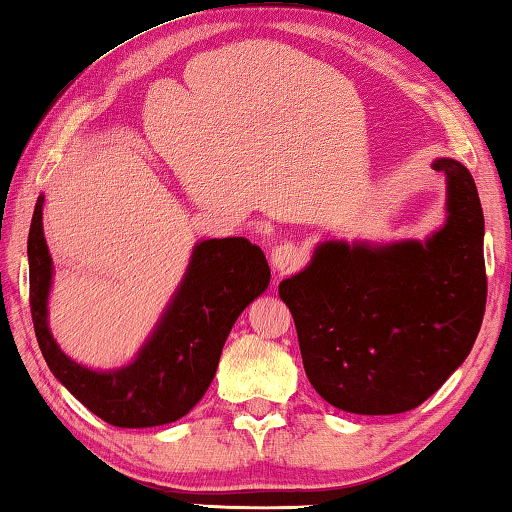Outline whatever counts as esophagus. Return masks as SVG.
Instances as JSON below:
<instances>
[{
	"instance_id": "1",
	"label": "esophagus",
	"mask_w": 512,
	"mask_h": 512,
	"mask_svg": "<svg viewBox=\"0 0 512 512\" xmlns=\"http://www.w3.org/2000/svg\"><path fill=\"white\" fill-rule=\"evenodd\" d=\"M271 264L280 275L298 271V268L305 264V250L298 244H293V241H284V244H277L273 248Z\"/></svg>"
}]
</instances>
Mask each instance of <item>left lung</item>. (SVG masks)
Here are the masks:
<instances>
[{
    "mask_svg": "<svg viewBox=\"0 0 512 512\" xmlns=\"http://www.w3.org/2000/svg\"><path fill=\"white\" fill-rule=\"evenodd\" d=\"M447 223L431 239L372 248L325 241L280 282L316 393L336 409L391 415L420 406L461 366L488 298L483 210L461 162L440 158Z\"/></svg>",
    "mask_w": 512,
    "mask_h": 512,
    "instance_id": "left-lung-1",
    "label": "left lung"
}]
</instances>
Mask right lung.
<instances>
[{"label":"right lung","mask_w":512,"mask_h":512,"mask_svg":"<svg viewBox=\"0 0 512 512\" xmlns=\"http://www.w3.org/2000/svg\"><path fill=\"white\" fill-rule=\"evenodd\" d=\"M29 302L49 370L103 422L124 429L176 422L205 395L223 343L271 280L262 248L244 237L207 239L194 248L176 298L131 366L97 372L58 348L47 327L51 257L42 235V196L29 230Z\"/></svg>","instance_id":"right-lung-1"}]
</instances>
